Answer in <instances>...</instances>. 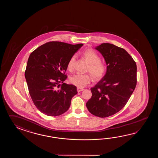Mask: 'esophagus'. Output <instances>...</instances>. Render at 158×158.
Returning <instances> with one entry per match:
<instances>
[{"label":"esophagus","instance_id":"esophagus-1","mask_svg":"<svg viewBox=\"0 0 158 158\" xmlns=\"http://www.w3.org/2000/svg\"><path fill=\"white\" fill-rule=\"evenodd\" d=\"M77 90L78 93H79V92H81V91L84 90V89H82V88H78V87Z\"/></svg>","mask_w":158,"mask_h":158}]
</instances>
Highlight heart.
Here are the masks:
<instances>
[{
  "instance_id": "heart-1",
  "label": "heart",
  "mask_w": 158,
  "mask_h": 158,
  "mask_svg": "<svg viewBox=\"0 0 158 158\" xmlns=\"http://www.w3.org/2000/svg\"><path fill=\"white\" fill-rule=\"evenodd\" d=\"M82 56L85 60L89 64L87 71L94 81L101 80L104 76L106 68L104 64L101 61L99 56L94 51L89 50L84 52ZM76 56L73 55L67 64L68 69L72 70L73 68ZM91 78L88 74H76L71 76L69 79L72 85L78 88H82L86 86L90 82Z\"/></svg>"
}]
</instances>
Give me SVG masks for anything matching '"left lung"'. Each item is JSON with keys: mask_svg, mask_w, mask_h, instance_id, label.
<instances>
[{"mask_svg": "<svg viewBox=\"0 0 158 158\" xmlns=\"http://www.w3.org/2000/svg\"><path fill=\"white\" fill-rule=\"evenodd\" d=\"M103 56L107 65L104 77L91 88L92 97L86 103L91 114L107 118L124 107L137 84V65L124 49L110 44L95 48Z\"/></svg>", "mask_w": 158, "mask_h": 158, "instance_id": "8db88e82", "label": "left lung"}]
</instances>
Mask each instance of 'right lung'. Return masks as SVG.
I'll list each match as a JSON object with an SVG mask.
<instances>
[{"mask_svg":"<svg viewBox=\"0 0 158 158\" xmlns=\"http://www.w3.org/2000/svg\"><path fill=\"white\" fill-rule=\"evenodd\" d=\"M82 46L50 42L30 54L25 77L34 104L42 113L57 116L69 109L77 90L73 85L64 83L67 78L64 72L71 57Z\"/></svg>","mask_w":158,"mask_h":158,"instance_id":"1","label":"right lung"}]
</instances>
